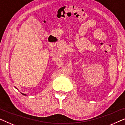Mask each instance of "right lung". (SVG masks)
<instances>
[{
	"label": "right lung",
	"instance_id": "obj_1",
	"mask_svg": "<svg viewBox=\"0 0 125 125\" xmlns=\"http://www.w3.org/2000/svg\"><path fill=\"white\" fill-rule=\"evenodd\" d=\"M21 93V94H22L23 95H26V94H24V93Z\"/></svg>",
	"mask_w": 125,
	"mask_h": 125
}]
</instances>
